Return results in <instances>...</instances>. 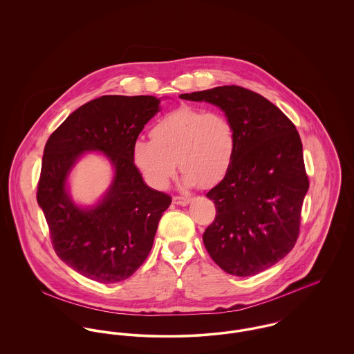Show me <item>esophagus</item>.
<instances>
[{
    "label": "esophagus",
    "instance_id": "esophagus-1",
    "mask_svg": "<svg viewBox=\"0 0 354 354\" xmlns=\"http://www.w3.org/2000/svg\"><path fill=\"white\" fill-rule=\"evenodd\" d=\"M172 202L175 205H179V206H186L192 202V198H186V196H174L172 198Z\"/></svg>",
    "mask_w": 354,
    "mask_h": 354
}]
</instances>
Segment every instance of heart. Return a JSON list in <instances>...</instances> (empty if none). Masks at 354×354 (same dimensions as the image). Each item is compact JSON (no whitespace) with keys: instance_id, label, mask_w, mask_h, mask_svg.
Masks as SVG:
<instances>
[{"instance_id":"b5f03b06","label":"heart","mask_w":354,"mask_h":354,"mask_svg":"<svg viewBox=\"0 0 354 354\" xmlns=\"http://www.w3.org/2000/svg\"><path fill=\"white\" fill-rule=\"evenodd\" d=\"M152 138L133 144V161L155 189H165L183 171L182 185L203 187L220 182L230 171L237 148L232 120L220 111L182 106L158 119Z\"/></svg>"}]
</instances>
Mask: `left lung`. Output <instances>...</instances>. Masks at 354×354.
<instances>
[{
	"mask_svg": "<svg viewBox=\"0 0 354 354\" xmlns=\"http://www.w3.org/2000/svg\"><path fill=\"white\" fill-rule=\"evenodd\" d=\"M180 99L218 107L235 126L234 162L206 196L216 218L203 234L212 259L228 274L255 275L293 248L310 183L295 124L268 99L237 85Z\"/></svg>",
	"mask_w": 354,
	"mask_h": 354,
	"instance_id": "1",
	"label": "left lung"
}]
</instances>
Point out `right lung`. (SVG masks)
Instances as JSON below:
<instances>
[{"mask_svg": "<svg viewBox=\"0 0 354 354\" xmlns=\"http://www.w3.org/2000/svg\"><path fill=\"white\" fill-rule=\"evenodd\" d=\"M155 96L109 95L72 113L50 136L41 160L38 205L57 255L89 279L114 283L133 274L153 245L171 196L151 189L133 161V144L160 111ZM113 167L111 186L95 204L70 196L68 178L86 153Z\"/></svg>", "mask_w": 354, "mask_h": 354, "instance_id": "1", "label": "right lung"}]
</instances>
